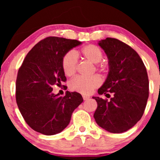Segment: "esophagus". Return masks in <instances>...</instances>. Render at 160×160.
I'll return each mask as SVG.
<instances>
[{
	"mask_svg": "<svg viewBox=\"0 0 160 160\" xmlns=\"http://www.w3.org/2000/svg\"><path fill=\"white\" fill-rule=\"evenodd\" d=\"M82 98L83 100H88L89 98V96H87V95H82Z\"/></svg>",
	"mask_w": 160,
	"mask_h": 160,
	"instance_id": "obj_1",
	"label": "esophagus"
}]
</instances>
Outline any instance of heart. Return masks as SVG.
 <instances>
[{"label": "heart", "instance_id": "heart-1", "mask_svg": "<svg viewBox=\"0 0 160 160\" xmlns=\"http://www.w3.org/2000/svg\"><path fill=\"white\" fill-rule=\"evenodd\" d=\"M80 54L87 61L93 64H98L102 61L103 54L102 49L97 46L89 44L80 49ZM78 65V57L74 51H69L65 53L62 62V69L66 76H72L75 74ZM102 80L98 76L91 78L76 77L71 80L69 83L70 89L82 94H89L93 89L100 85Z\"/></svg>", "mask_w": 160, "mask_h": 160}]
</instances>
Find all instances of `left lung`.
I'll use <instances>...</instances> for the list:
<instances>
[{
	"mask_svg": "<svg viewBox=\"0 0 160 160\" xmlns=\"http://www.w3.org/2000/svg\"><path fill=\"white\" fill-rule=\"evenodd\" d=\"M98 44L107 55L109 71L99 95L113 93L110 102L93 96L96 123L111 133L128 131L141 120L149 96V80L139 55L123 42L107 38Z\"/></svg>",
	"mask_w": 160,
	"mask_h": 160,
	"instance_id": "1",
	"label": "left lung"
}]
</instances>
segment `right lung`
Here are the masks:
<instances>
[{
    "label": "right lung",
    "mask_w": 160,
    "mask_h": 160,
    "mask_svg": "<svg viewBox=\"0 0 160 160\" xmlns=\"http://www.w3.org/2000/svg\"><path fill=\"white\" fill-rule=\"evenodd\" d=\"M82 44L77 40L49 37L29 51L19 69L16 82V103L27 124L34 131L53 135L68 126L74 111L83 99L67 91L64 97L52 86L66 81L62 62L65 53Z\"/></svg>",
    "instance_id": "obj_1"
}]
</instances>
